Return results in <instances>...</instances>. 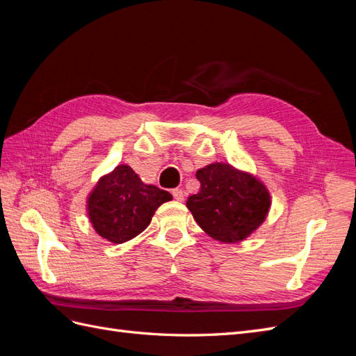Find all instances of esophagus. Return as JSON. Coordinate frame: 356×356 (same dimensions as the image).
Wrapping results in <instances>:
<instances>
[{
	"label": "esophagus",
	"mask_w": 356,
	"mask_h": 356,
	"mask_svg": "<svg viewBox=\"0 0 356 356\" xmlns=\"http://www.w3.org/2000/svg\"><path fill=\"white\" fill-rule=\"evenodd\" d=\"M172 196H174L177 200H184V196H186V193L184 191H182L181 188H174V190H172Z\"/></svg>",
	"instance_id": "esophagus-1"
}]
</instances>
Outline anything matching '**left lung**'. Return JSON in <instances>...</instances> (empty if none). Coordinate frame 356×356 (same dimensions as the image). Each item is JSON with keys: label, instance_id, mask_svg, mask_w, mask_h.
<instances>
[{"label": "left lung", "instance_id": "8db88e82", "mask_svg": "<svg viewBox=\"0 0 356 356\" xmlns=\"http://www.w3.org/2000/svg\"><path fill=\"white\" fill-rule=\"evenodd\" d=\"M196 178L200 190L187 199V208L211 238L241 242L266 220L270 195L255 177L227 163H211Z\"/></svg>", "mask_w": 356, "mask_h": 356}]
</instances>
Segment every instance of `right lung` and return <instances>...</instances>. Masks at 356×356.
Returning a JSON list of instances; mask_svg holds the SVG:
<instances>
[{
    "label": "right lung",
    "instance_id": "1",
    "mask_svg": "<svg viewBox=\"0 0 356 356\" xmlns=\"http://www.w3.org/2000/svg\"><path fill=\"white\" fill-rule=\"evenodd\" d=\"M172 195L156 186H147L127 165L117 166L99 179L88 199L93 229L104 239L123 243L143 233L161 203Z\"/></svg>",
    "mask_w": 356,
    "mask_h": 356
}]
</instances>
